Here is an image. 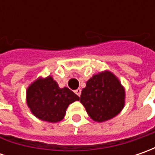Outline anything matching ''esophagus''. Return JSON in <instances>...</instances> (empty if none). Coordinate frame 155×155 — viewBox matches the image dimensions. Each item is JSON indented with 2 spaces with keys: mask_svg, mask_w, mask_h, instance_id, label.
I'll return each instance as SVG.
<instances>
[{
  "mask_svg": "<svg viewBox=\"0 0 155 155\" xmlns=\"http://www.w3.org/2000/svg\"><path fill=\"white\" fill-rule=\"evenodd\" d=\"M75 93L78 96V97H80L81 95V89H77L76 91H75Z\"/></svg>",
  "mask_w": 155,
  "mask_h": 155,
  "instance_id": "34e87169",
  "label": "esophagus"
}]
</instances>
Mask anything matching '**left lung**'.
I'll use <instances>...</instances> for the list:
<instances>
[{"label": "left lung", "mask_w": 155, "mask_h": 155, "mask_svg": "<svg viewBox=\"0 0 155 155\" xmlns=\"http://www.w3.org/2000/svg\"><path fill=\"white\" fill-rule=\"evenodd\" d=\"M125 91L110 71L94 75L87 81L80 96L81 104L96 122H104L118 115L124 106Z\"/></svg>", "instance_id": "left-lung-1"}]
</instances>
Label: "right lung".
Wrapping results in <instances>:
<instances>
[{
    "mask_svg": "<svg viewBox=\"0 0 155 155\" xmlns=\"http://www.w3.org/2000/svg\"><path fill=\"white\" fill-rule=\"evenodd\" d=\"M78 100V96L67 87L59 88L50 76L35 81L27 91V103L32 113L40 120L49 122L61 121L69 104Z\"/></svg>",
    "mask_w": 155,
    "mask_h": 155,
    "instance_id": "obj_1",
    "label": "right lung"
}]
</instances>
